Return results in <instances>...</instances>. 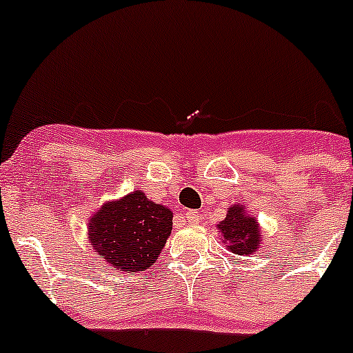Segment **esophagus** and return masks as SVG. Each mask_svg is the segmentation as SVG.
Returning <instances> with one entry per match:
<instances>
[{
    "label": "esophagus",
    "instance_id": "obj_1",
    "mask_svg": "<svg viewBox=\"0 0 353 353\" xmlns=\"http://www.w3.org/2000/svg\"><path fill=\"white\" fill-rule=\"evenodd\" d=\"M185 221L190 222V224H199V221H201V213H199L198 210H187Z\"/></svg>",
    "mask_w": 353,
    "mask_h": 353
}]
</instances>
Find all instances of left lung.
Here are the masks:
<instances>
[{
    "label": "left lung",
    "instance_id": "left-lung-1",
    "mask_svg": "<svg viewBox=\"0 0 353 353\" xmlns=\"http://www.w3.org/2000/svg\"><path fill=\"white\" fill-rule=\"evenodd\" d=\"M225 243L232 254L248 255L259 248V225L254 216L245 215L243 206L236 205L229 208L228 216L219 224Z\"/></svg>",
    "mask_w": 353,
    "mask_h": 353
}]
</instances>
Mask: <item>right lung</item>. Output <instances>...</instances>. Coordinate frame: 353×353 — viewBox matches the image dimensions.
Returning <instances> with one entry per match:
<instances>
[{
	"mask_svg": "<svg viewBox=\"0 0 353 353\" xmlns=\"http://www.w3.org/2000/svg\"><path fill=\"white\" fill-rule=\"evenodd\" d=\"M173 228V213L143 192L108 203L89 222V238L106 263L132 273L154 264Z\"/></svg>",
	"mask_w": 353,
	"mask_h": 353,
	"instance_id": "obj_1",
	"label": "right lung"
}]
</instances>
